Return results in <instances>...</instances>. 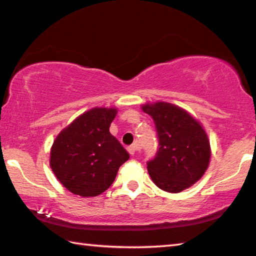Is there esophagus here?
<instances>
[{
	"instance_id": "esophagus-1",
	"label": "esophagus",
	"mask_w": 256,
	"mask_h": 256,
	"mask_svg": "<svg viewBox=\"0 0 256 256\" xmlns=\"http://www.w3.org/2000/svg\"><path fill=\"white\" fill-rule=\"evenodd\" d=\"M136 151H138V146H136V145H131V146L128 148V152L130 154H131L132 156H133V155H134L135 153H136Z\"/></svg>"
}]
</instances>
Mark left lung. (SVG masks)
Instances as JSON below:
<instances>
[{"mask_svg":"<svg viewBox=\"0 0 256 256\" xmlns=\"http://www.w3.org/2000/svg\"><path fill=\"white\" fill-rule=\"evenodd\" d=\"M143 111L153 118L158 148L148 171L163 191L178 193L198 182L211 156L208 135L188 112L173 104H146Z\"/></svg>","mask_w":256,"mask_h":256,"instance_id":"8db88e82","label":"left lung"}]
</instances>
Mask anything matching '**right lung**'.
Here are the masks:
<instances>
[{"instance_id":"obj_1","label":"right lung","mask_w":256,"mask_h":256,"mask_svg":"<svg viewBox=\"0 0 256 256\" xmlns=\"http://www.w3.org/2000/svg\"><path fill=\"white\" fill-rule=\"evenodd\" d=\"M115 115V108H92L55 138L50 165L73 194L88 198L106 191L128 160V153L110 133Z\"/></svg>"}]
</instances>
